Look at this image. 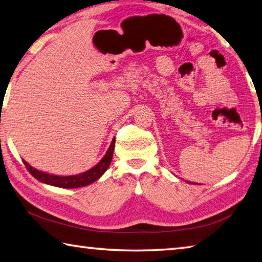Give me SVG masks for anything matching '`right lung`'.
<instances>
[{
	"label": "right lung",
	"instance_id": "add662e5",
	"mask_svg": "<svg viewBox=\"0 0 262 262\" xmlns=\"http://www.w3.org/2000/svg\"><path fill=\"white\" fill-rule=\"evenodd\" d=\"M114 144H115V137L111 142L110 148L106 151L105 156L101 158V161L95 165L90 170H88L83 173H79L76 176H54L46 173V172L39 171L37 168H34L30 165L28 162L23 161L25 164L26 168L32 174L35 179L41 181L43 184L55 186V187H61V188H78V187H84V186L90 185L95 181L98 180L101 176H103L106 170H107L111 161H112L113 157V150H114Z\"/></svg>",
	"mask_w": 262,
	"mask_h": 262
}]
</instances>
